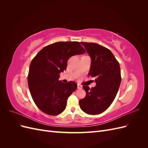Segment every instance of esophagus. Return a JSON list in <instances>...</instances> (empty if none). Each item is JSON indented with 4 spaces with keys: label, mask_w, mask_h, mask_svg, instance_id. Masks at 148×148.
Listing matches in <instances>:
<instances>
[{
    "label": "esophagus",
    "mask_w": 148,
    "mask_h": 148,
    "mask_svg": "<svg viewBox=\"0 0 148 148\" xmlns=\"http://www.w3.org/2000/svg\"><path fill=\"white\" fill-rule=\"evenodd\" d=\"M77 88H78V89H82V86L81 84H77Z\"/></svg>",
    "instance_id": "esophagus-1"
}]
</instances>
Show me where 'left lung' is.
I'll use <instances>...</instances> for the list:
<instances>
[{
	"instance_id": "8db88e82",
	"label": "left lung",
	"mask_w": 148,
	"mask_h": 148,
	"mask_svg": "<svg viewBox=\"0 0 148 148\" xmlns=\"http://www.w3.org/2000/svg\"><path fill=\"white\" fill-rule=\"evenodd\" d=\"M91 57L89 75L95 79V87L83 86L86 96L79 100L81 109L89 115L102 113L111 105L121 83L120 67L109 49L99 44L81 42Z\"/></svg>"
}]
</instances>
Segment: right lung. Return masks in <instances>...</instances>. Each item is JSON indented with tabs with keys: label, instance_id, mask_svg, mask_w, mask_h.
<instances>
[{
	"label": "right lung",
	"instance_id": "obj_1",
	"mask_svg": "<svg viewBox=\"0 0 148 148\" xmlns=\"http://www.w3.org/2000/svg\"><path fill=\"white\" fill-rule=\"evenodd\" d=\"M85 53L78 42H57L44 47L31 61L28 83L31 97L38 108L51 115L61 114L69 97L77 88L74 82L59 81L71 56Z\"/></svg>",
	"mask_w": 148,
	"mask_h": 148
}]
</instances>
